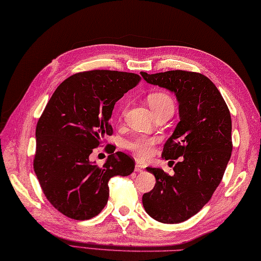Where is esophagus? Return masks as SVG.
I'll return each instance as SVG.
<instances>
[{
	"mask_svg": "<svg viewBox=\"0 0 261 261\" xmlns=\"http://www.w3.org/2000/svg\"><path fill=\"white\" fill-rule=\"evenodd\" d=\"M144 166H143V164H141V163H136V166H135V171L136 172H143L144 171Z\"/></svg>",
	"mask_w": 261,
	"mask_h": 261,
	"instance_id": "34e87169",
	"label": "esophagus"
}]
</instances>
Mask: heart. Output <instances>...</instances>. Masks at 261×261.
Wrapping results in <instances>:
<instances>
[{
  "instance_id": "obj_1",
  "label": "heart",
  "mask_w": 261,
  "mask_h": 261,
  "mask_svg": "<svg viewBox=\"0 0 261 261\" xmlns=\"http://www.w3.org/2000/svg\"><path fill=\"white\" fill-rule=\"evenodd\" d=\"M147 102L150 105L151 109L154 111V114L166 108H174L172 99L168 94L162 92H156L148 95ZM153 145L154 140L148 137H138L136 140L128 143V147L141 159H146L151 155L153 152Z\"/></svg>"
}]
</instances>
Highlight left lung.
<instances>
[{
    "mask_svg": "<svg viewBox=\"0 0 261 261\" xmlns=\"http://www.w3.org/2000/svg\"><path fill=\"white\" fill-rule=\"evenodd\" d=\"M141 75L177 97L180 121L163 146L162 158H181L172 177L162 169L146 168L156 182L143 195V206L159 222L181 223L208 203L221 182L232 153L231 115L219 90L203 74L177 70Z\"/></svg>",
    "mask_w": 261,
    "mask_h": 261,
    "instance_id": "1",
    "label": "left lung"
}]
</instances>
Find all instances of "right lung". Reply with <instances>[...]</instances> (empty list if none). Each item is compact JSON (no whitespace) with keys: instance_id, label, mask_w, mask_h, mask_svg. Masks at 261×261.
Here are the masks:
<instances>
[{"instance_id":"obj_1","label":"right lung","mask_w":261,"mask_h":261,"mask_svg":"<svg viewBox=\"0 0 261 261\" xmlns=\"http://www.w3.org/2000/svg\"><path fill=\"white\" fill-rule=\"evenodd\" d=\"M140 80L107 70L74 74L58 86L39 118L35 173L46 198L70 219L97 216L108 201L110 178L134 171L135 161L123 152L110 154L102 167L89 156L113 134L115 103Z\"/></svg>"}]
</instances>
